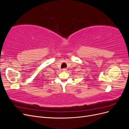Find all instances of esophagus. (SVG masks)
<instances>
[{
  "mask_svg": "<svg viewBox=\"0 0 129 129\" xmlns=\"http://www.w3.org/2000/svg\"><path fill=\"white\" fill-rule=\"evenodd\" d=\"M62 71H67V69H66V68H63V69H62Z\"/></svg>",
  "mask_w": 129,
  "mask_h": 129,
  "instance_id": "34e87169",
  "label": "esophagus"
}]
</instances>
